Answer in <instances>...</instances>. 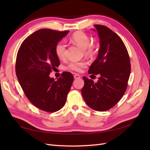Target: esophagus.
Instances as JSON below:
<instances>
[{"mask_svg":"<svg viewBox=\"0 0 150 150\" xmlns=\"http://www.w3.org/2000/svg\"><path fill=\"white\" fill-rule=\"evenodd\" d=\"M74 78L75 79H80L81 78V76H79L78 74H75L74 75Z\"/></svg>","mask_w":150,"mask_h":150,"instance_id":"34e87169","label":"esophagus"}]
</instances>
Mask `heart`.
I'll use <instances>...</instances> for the list:
<instances>
[{"label":"heart","instance_id":"b5f03b06","mask_svg":"<svg viewBox=\"0 0 150 150\" xmlns=\"http://www.w3.org/2000/svg\"><path fill=\"white\" fill-rule=\"evenodd\" d=\"M69 42L75 44L76 46L84 50V52L88 56H93L95 54L96 50L93 45H91V40L88 35L83 32H76L71 35L69 39ZM66 46L64 42H59L55 47V52L57 57L59 59H64L66 57ZM86 66L84 61L71 62L68 65V69L76 72H81Z\"/></svg>","mask_w":150,"mask_h":150}]
</instances>
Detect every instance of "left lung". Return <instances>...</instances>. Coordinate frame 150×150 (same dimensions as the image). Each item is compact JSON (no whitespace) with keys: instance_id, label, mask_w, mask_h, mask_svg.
<instances>
[{"instance_id":"obj_1","label":"left lung","mask_w":150,"mask_h":150,"mask_svg":"<svg viewBox=\"0 0 150 150\" xmlns=\"http://www.w3.org/2000/svg\"><path fill=\"white\" fill-rule=\"evenodd\" d=\"M99 38L98 55L89 67V74H99L97 83L83 77L81 89L88 106L98 111L110 110L125 93L131 72L128 51L121 39L107 27L94 25ZM92 74V75H94Z\"/></svg>"}]
</instances>
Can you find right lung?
Listing matches in <instances>:
<instances>
[{
    "mask_svg": "<svg viewBox=\"0 0 150 150\" xmlns=\"http://www.w3.org/2000/svg\"><path fill=\"white\" fill-rule=\"evenodd\" d=\"M69 33L42 29L27 38L18 51L16 73L26 97L43 111L56 112L64 106L74 77L64 72L57 80L50 78L60 61L55 47Z\"/></svg>",
    "mask_w": 150,
    "mask_h": 150,
    "instance_id": "1",
    "label": "right lung"
}]
</instances>
